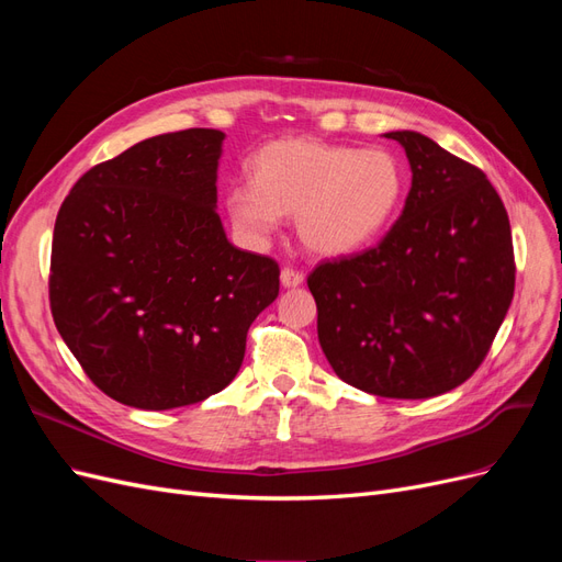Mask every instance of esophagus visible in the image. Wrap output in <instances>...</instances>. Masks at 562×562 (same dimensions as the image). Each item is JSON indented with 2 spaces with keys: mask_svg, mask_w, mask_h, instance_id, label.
<instances>
[{
  "mask_svg": "<svg viewBox=\"0 0 562 562\" xmlns=\"http://www.w3.org/2000/svg\"><path fill=\"white\" fill-rule=\"evenodd\" d=\"M281 283H283V288H297V285L304 283V274H302V271L293 269V267H283L281 269Z\"/></svg>",
  "mask_w": 562,
  "mask_h": 562,
  "instance_id": "esophagus-1",
  "label": "esophagus"
}]
</instances>
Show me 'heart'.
I'll use <instances>...</instances> for the list:
<instances>
[{"label": "heart", "instance_id": "b5f03b06", "mask_svg": "<svg viewBox=\"0 0 562 562\" xmlns=\"http://www.w3.org/2000/svg\"><path fill=\"white\" fill-rule=\"evenodd\" d=\"M405 187L401 161L386 149L283 138L255 157V180L229 187L232 223L267 239L281 215H295L300 241L323 258L368 246L394 217Z\"/></svg>", "mask_w": 562, "mask_h": 562}]
</instances>
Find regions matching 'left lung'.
<instances>
[{
  "label": "left lung",
  "mask_w": 562,
  "mask_h": 562,
  "mask_svg": "<svg viewBox=\"0 0 562 562\" xmlns=\"http://www.w3.org/2000/svg\"><path fill=\"white\" fill-rule=\"evenodd\" d=\"M413 187L384 239L307 279L335 375L384 398H431L467 382L512 307V225L481 168L415 131Z\"/></svg>",
  "instance_id": "left-lung-1"
}]
</instances>
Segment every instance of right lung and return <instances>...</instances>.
<instances>
[{"label": "right lung", "instance_id": "obj_1", "mask_svg": "<svg viewBox=\"0 0 562 562\" xmlns=\"http://www.w3.org/2000/svg\"><path fill=\"white\" fill-rule=\"evenodd\" d=\"M225 133H164L93 166L50 246L56 328L119 403L171 411L223 391L279 295V265L227 241L217 206Z\"/></svg>", "mask_w": 562, "mask_h": 562}]
</instances>
